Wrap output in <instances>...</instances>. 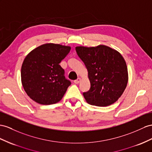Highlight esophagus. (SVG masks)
I'll return each instance as SVG.
<instances>
[{
    "label": "esophagus",
    "mask_w": 152,
    "mask_h": 152,
    "mask_svg": "<svg viewBox=\"0 0 152 152\" xmlns=\"http://www.w3.org/2000/svg\"><path fill=\"white\" fill-rule=\"evenodd\" d=\"M80 81H81V78H80V77H77V79L74 81V82H75L76 84H77V83H79Z\"/></svg>",
    "instance_id": "obj_1"
}]
</instances>
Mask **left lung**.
<instances>
[{"label":"left lung","mask_w":152,"mask_h":152,"mask_svg":"<svg viewBox=\"0 0 152 152\" xmlns=\"http://www.w3.org/2000/svg\"><path fill=\"white\" fill-rule=\"evenodd\" d=\"M76 53L88 71L91 88L83 92L86 102L98 107L114 103L126 88L128 69L125 60L118 51L109 47L78 46Z\"/></svg>","instance_id":"1"}]
</instances>
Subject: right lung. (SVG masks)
Here are the masks:
<instances>
[{
    "label": "right lung",
    "instance_id": "obj_1",
    "mask_svg": "<svg viewBox=\"0 0 152 152\" xmlns=\"http://www.w3.org/2000/svg\"><path fill=\"white\" fill-rule=\"evenodd\" d=\"M71 47L43 44L26 56L21 68L22 86L27 94L41 104H52L63 98L71 82L60 65Z\"/></svg>",
    "mask_w": 152,
    "mask_h": 152
}]
</instances>
